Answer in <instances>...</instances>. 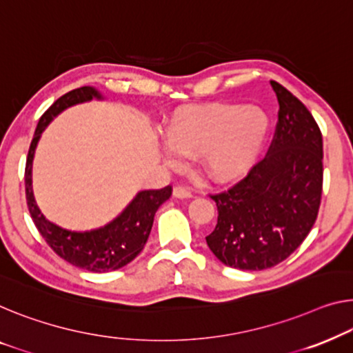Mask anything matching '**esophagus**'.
Wrapping results in <instances>:
<instances>
[{"instance_id": "34e87169", "label": "esophagus", "mask_w": 353, "mask_h": 353, "mask_svg": "<svg viewBox=\"0 0 353 353\" xmlns=\"http://www.w3.org/2000/svg\"><path fill=\"white\" fill-rule=\"evenodd\" d=\"M172 194H174L176 198H192L193 196V193L183 185H176L174 190H172Z\"/></svg>"}]
</instances>
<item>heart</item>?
<instances>
[{"instance_id": "1", "label": "heart", "mask_w": 353, "mask_h": 353, "mask_svg": "<svg viewBox=\"0 0 353 353\" xmlns=\"http://www.w3.org/2000/svg\"><path fill=\"white\" fill-rule=\"evenodd\" d=\"M270 119L256 106L212 103L177 110L166 126L170 159L201 155L214 181H233L249 170L260 154Z\"/></svg>"}]
</instances>
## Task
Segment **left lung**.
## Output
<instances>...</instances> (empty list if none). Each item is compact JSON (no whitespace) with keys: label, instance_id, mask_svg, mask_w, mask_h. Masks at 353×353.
I'll return each instance as SVG.
<instances>
[{"label":"left lung","instance_id":"obj_1","mask_svg":"<svg viewBox=\"0 0 353 353\" xmlns=\"http://www.w3.org/2000/svg\"><path fill=\"white\" fill-rule=\"evenodd\" d=\"M271 87L279 112L266 155L228 190L209 194L219 217L206 243L223 265L238 270H268L290 256L322 201V131L293 93L276 81Z\"/></svg>","mask_w":353,"mask_h":353}]
</instances>
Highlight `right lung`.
Segmentation results:
<instances>
[{"mask_svg": "<svg viewBox=\"0 0 353 353\" xmlns=\"http://www.w3.org/2000/svg\"><path fill=\"white\" fill-rule=\"evenodd\" d=\"M101 98L93 87H81L60 97L42 114L36 126L33 141L30 144L25 165V193L31 219L42 238L60 259L71 265L92 272H108L128 265L144 249L149 238L155 212L172 194V187L168 185L159 190H144L136 194L122 214L114 222L92 231H70L47 220L34 201L31 188V166L36 144L41 133L57 114L72 104Z\"/></svg>", "mask_w": 353, "mask_h": 353, "instance_id": "1", "label": "right lung"}]
</instances>
